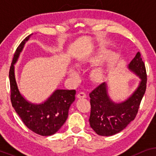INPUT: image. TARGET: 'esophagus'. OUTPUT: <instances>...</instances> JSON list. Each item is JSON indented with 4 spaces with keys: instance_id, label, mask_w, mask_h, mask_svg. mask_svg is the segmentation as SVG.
Segmentation results:
<instances>
[{
    "instance_id": "1",
    "label": "esophagus",
    "mask_w": 156,
    "mask_h": 156,
    "mask_svg": "<svg viewBox=\"0 0 156 156\" xmlns=\"http://www.w3.org/2000/svg\"><path fill=\"white\" fill-rule=\"evenodd\" d=\"M76 97L78 98V99H82V98H85L86 97V94L84 92H83V91H81V92L78 93V94L76 95Z\"/></svg>"
}]
</instances>
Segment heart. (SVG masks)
Here are the masks:
<instances>
[{"label": "heart", "mask_w": 156, "mask_h": 156, "mask_svg": "<svg viewBox=\"0 0 156 156\" xmlns=\"http://www.w3.org/2000/svg\"><path fill=\"white\" fill-rule=\"evenodd\" d=\"M109 55L108 51L106 50H101L100 52H99L97 54H96L93 56H91V57L87 59V62L91 64H94V65H97V64H99L100 62H101L102 61L104 60L106 57H107ZM72 76H76V72L75 71H72L70 72ZM104 76V72L103 71V69H95L94 71L92 72V78L93 80L96 81V82H101L103 80Z\"/></svg>", "instance_id": "1"}]
</instances>
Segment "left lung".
Returning a JSON list of instances; mask_svg holds the SVG:
<instances>
[{
    "label": "left lung",
    "mask_w": 156,
    "mask_h": 156,
    "mask_svg": "<svg viewBox=\"0 0 156 156\" xmlns=\"http://www.w3.org/2000/svg\"><path fill=\"white\" fill-rule=\"evenodd\" d=\"M131 71L140 78V84L126 101L115 104L108 97L106 84L102 83L89 94L91 113L90 126L98 135L108 136L118 133L134 120L146 89V67L139 52L129 65Z\"/></svg>",
    "instance_id": "8db88e82"
}]
</instances>
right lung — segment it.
Returning a JSON list of instances; mask_svg holds the SVG:
<instances>
[{
  "instance_id": "1",
  "label": "right lung",
  "mask_w": 156,
  "mask_h": 156,
  "mask_svg": "<svg viewBox=\"0 0 156 156\" xmlns=\"http://www.w3.org/2000/svg\"><path fill=\"white\" fill-rule=\"evenodd\" d=\"M31 35L21 42L13 55L9 71L10 101L12 107L30 130L40 136H48L56 133L67 120L69 106L75 100L76 91L57 89L45 102L39 105L29 103L21 96L15 79L13 65Z\"/></svg>"
}]
</instances>
